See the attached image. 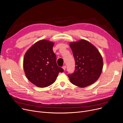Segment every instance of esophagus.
Instances as JSON below:
<instances>
[{"label": "esophagus", "mask_w": 123, "mask_h": 123, "mask_svg": "<svg viewBox=\"0 0 123 123\" xmlns=\"http://www.w3.org/2000/svg\"><path fill=\"white\" fill-rule=\"evenodd\" d=\"M62 68H63V70L65 71V70H66V66H63V67H62Z\"/></svg>", "instance_id": "obj_1"}]
</instances>
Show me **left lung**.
I'll list each match as a JSON object with an SVG mask.
<instances>
[{
  "mask_svg": "<svg viewBox=\"0 0 123 123\" xmlns=\"http://www.w3.org/2000/svg\"><path fill=\"white\" fill-rule=\"evenodd\" d=\"M76 67L73 74L68 75L73 84L86 87L99 78L103 68V59L96 47L90 42L81 39L70 43Z\"/></svg>",
  "mask_w": 123,
  "mask_h": 123,
  "instance_id": "1",
  "label": "left lung"
}]
</instances>
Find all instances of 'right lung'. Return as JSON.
Wrapping results in <instances>:
<instances>
[{"instance_id":"add662e5","label":"right lung","mask_w":123,"mask_h":123,"mask_svg":"<svg viewBox=\"0 0 123 123\" xmlns=\"http://www.w3.org/2000/svg\"><path fill=\"white\" fill-rule=\"evenodd\" d=\"M54 44L53 42L42 39L34 43L24 55L23 67L26 76L38 87L51 85L58 73L63 71L57 65L52 49Z\"/></svg>"}]
</instances>
